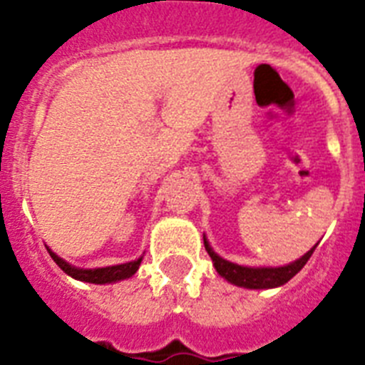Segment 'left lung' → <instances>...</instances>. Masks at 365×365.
Returning a JSON list of instances; mask_svg holds the SVG:
<instances>
[{
    "label": "left lung",
    "instance_id": "obj_1",
    "mask_svg": "<svg viewBox=\"0 0 365 365\" xmlns=\"http://www.w3.org/2000/svg\"><path fill=\"white\" fill-rule=\"evenodd\" d=\"M202 239H205V248L206 252H208V255L212 257V263L216 267V271L220 272L227 282L235 284V286H240V288L250 289L278 288V286L286 284L305 267V263L312 255L314 248H317V246H312L305 255H301L299 259L292 261V263H288V265L284 267H244L220 257V255L212 250V246L208 244L206 237H202Z\"/></svg>",
    "mask_w": 365,
    "mask_h": 365
}]
</instances>
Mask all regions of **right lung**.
Masks as SVG:
<instances>
[{
    "instance_id": "1",
    "label": "right lung",
    "mask_w": 365,
    "mask_h": 365,
    "mask_svg": "<svg viewBox=\"0 0 365 365\" xmlns=\"http://www.w3.org/2000/svg\"><path fill=\"white\" fill-rule=\"evenodd\" d=\"M48 254H51L54 263H56V265H58L66 274H70L71 278L81 280V282H91V284H111V282H119V280H125V278H130L132 274L138 271L140 263H142V257H138V259L128 261V263H121V265L98 267V269H79V267L70 265L68 261L58 257V255L54 254V252H51V250H48Z\"/></svg>"
}]
</instances>
